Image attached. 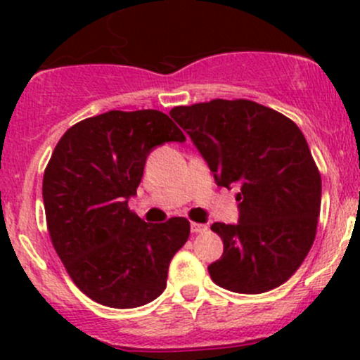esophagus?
Masks as SVG:
<instances>
[{
	"instance_id": "1",
	"label": "esophagus",
	"mask_w": 360,
	"mask_h": 360,
	"mask_svg": "<svg viewBox=\"0 0 360 360\" xmlns=\"http://www.w3.org/2000/svg\"><path fill=\"white\" fill-rule=\"evenodd\" d=\"M191 231H193V233H203V231H207V224L191 223Z\"/></svg>"
}]
</instances>
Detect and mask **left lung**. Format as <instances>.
I'll list each match as a JSON object with an SVG mask.
<instances>
[{
  "mask_svg": "<svg viewBox=\"0 0 360 360\" xmlns=\"http://www.w3.org/2000/svg\"><path fill=\"white\" fill-rule=\"evenodd\" d=\"M219 186H238V224L214 223L223 256L209 264L221 288L259 294L301 266L317 233L322 181L303 132L282 112L248 99L176 106Z\"/></svg>",
  "mask_w": 360,
  "mask_h": 360,
  "instance_id": "left-lung-1",
  "label": "left lung"
}]
</instances>
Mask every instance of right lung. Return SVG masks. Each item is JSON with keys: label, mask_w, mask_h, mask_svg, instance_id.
Returning <instances> with one entry per match:
<instances>
[{"label": "right lung", "mask_w": 360, "mask_h": 360, "mask_svg": "<svg viewBox=\"0 0 360 360\" xmlns=\"http://www.w3.org/2000/svg\"><path fill=\"white\" fill-rule=\"evenodd\" d=\"M186 139L157 110L85 118L66 130L43 174L46 228L76 288L96 303L136 308L163 292L186 217L148 224L129 209L155 146Z\"/></svg>", "instance_id": "obj_1"}]
</instances>
